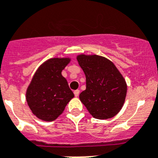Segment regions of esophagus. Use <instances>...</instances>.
<instances>
[{
	"instance_id": "1",
	"label": "esophagus",
	"mask_w": 158,
	"mask_h": 158,
	"mask_svg": "<svg viewBox=\"0 0 158 158\" xmlns=\"http://www.w3.org/2000/svg\"><path fill=\"white\" fill-rule=\"evenodd\" d=\"M79 94H80V90H79V89H77V90L74 91V95H75V97H78V96H79Z\"/></svg>"
}]
</instances>
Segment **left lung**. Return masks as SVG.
I'll return each mask as SVG.
<instances>
[{
  "label": "left lung",
  "instance_id": "1",
  "mask_svg": "<svg viewBox=\"0 0 158 158\" xmlns=\"http://www.w3.org/2000/svg\"><path fill=\"white\" fill-rule=\"evenodd\" d=\"M77 60L86 79V89L80 100L95 118L106 119L116 115L123 107L127 83L115 65L98 55L81 54Z\"/></svg>",
  "mask_w": 158,
  "mask_h": 158
}]
</instances>
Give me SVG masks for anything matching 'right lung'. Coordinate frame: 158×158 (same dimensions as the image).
I'll return each instance as SVG.
<instances>
[{"label": "right lung", "instance_id": "right-lung-1", "mask_svg": "<svg viewBox=\"0 0 158 158\" xmlns=\"http://www.w3.org/2000/svg\"><path fill=\"white\" fill-rule=\"evenodd\" d=\"M70 58H52L40 65L27 89L26 98L35 116L44 121L56 119L74 97L61 72Z\"/></svg>", "mask_w": 158, "mask_h": 158}]
</instances>
